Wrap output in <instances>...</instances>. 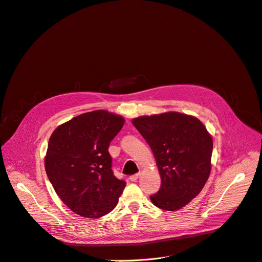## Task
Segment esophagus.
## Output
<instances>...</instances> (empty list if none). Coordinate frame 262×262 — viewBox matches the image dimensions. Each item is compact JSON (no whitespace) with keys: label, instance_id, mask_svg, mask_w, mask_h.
<instances>
[{"label":"esophagus","instance_id":"1","mask_svg":"<svg viewBox=\"0 0 262 262\" xmlns=\"http://www.w3.org/2000/svg\"><path fill=\"white\" fill-rule=\"evenodd\" d=\"M139 178H140V173H136V174H134V176H130V177H129V180H130L132 182H136Z\"/></svg>","mask_w":262,"mask_h":262}]
</instances>
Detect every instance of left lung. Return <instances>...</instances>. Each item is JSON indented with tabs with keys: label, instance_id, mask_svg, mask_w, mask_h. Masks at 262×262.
<instances>
[{
	"label": "left lung",
	"instance_id": "8db88e82",
	"mask_svg": "<svg viewBox=\"0 0 262 262\" xmlns=\"http://www.w3.org/2000/svg\"><path fill=\"white\" fill-rule=\"evenodd\" d=\"M132 123L151 146L162 185L150 197L155 207L177 211L194 199L211 173L212 136L197 118L169 111Z\"/></svg>",
	"mask_w": 262,
	"mask_h": 262
}]
</instances>
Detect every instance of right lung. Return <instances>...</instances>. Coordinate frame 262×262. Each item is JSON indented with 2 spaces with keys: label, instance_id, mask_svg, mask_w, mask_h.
<instances>
[{
  "label": "right lung",
  "instance_id": "1",
  "mask_svg": "<svg viewBox=\"0 0 262 262\" xmlns=\"http://www.w3.org/2000/svg\"><path fill=\"white\" fill-rule=\"evenodd\" d=\"M124 123L122 116L95 110L59 125L50 136L45 169L76 214L98 219L116 208L126 183L113 176L108 147Z\"/></svg>",
  "mask_w": 262,
  "mask_h": 262
}]
</instances>
